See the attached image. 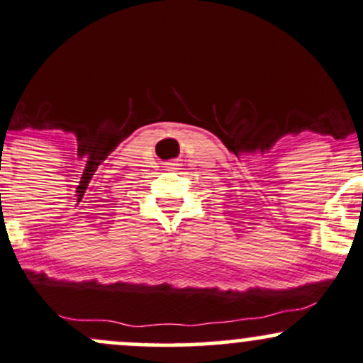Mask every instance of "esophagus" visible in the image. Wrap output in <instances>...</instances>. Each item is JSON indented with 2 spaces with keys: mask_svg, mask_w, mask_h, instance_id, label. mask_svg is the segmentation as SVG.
Returning <instances> with one entry per match:
<instances>
[{
  "mask_svg": "<svg viewBox=\"0 0 363 363\" xmlns=\"http://www.w3.org/2000/svg\"><path fill=\"white\" fill-rule=\"evenodd\" d=\"M177 165H179V163H169V169H177Z\"/></svg>",
  "mask_w": 363,
  "mask_h": 363,
  "instance_id": "esophagus-1",
  "label": "esophagus"
}]
</instances>
